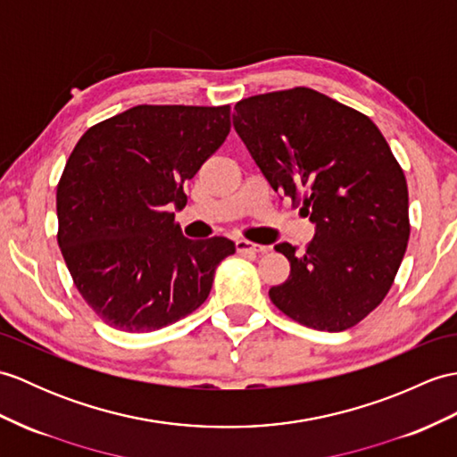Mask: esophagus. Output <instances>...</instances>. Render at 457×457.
<instances>
[{"instance_id": "1", "label": "esophagus", "mask_w": 457, "mask_h": 457, "mask_svg": "<svg viewBox=\"0 0 457 457\" xmlns=\"http://www.w3.org/2000/svg\"><path fill=\"white\" fill-rule=\"evenodd\" d=\"M236 249H237V253H241V254H259V253L267 251V247L257 245V243H251V241H247V239H237V241H236Z\"/></svg>"}]
</instances>
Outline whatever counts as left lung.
I'll return each mask as SVG.
<instances>
[{"instance_id":"8db88e82","label":"left lung","mask_w":457,"mask_h":457,"mask_svg":"<svg viewBox=\"0 0 457 457\" xmlns=\"http://www.w3.org/2000/svg\"><path fill=\"white\" fill-rule=\"evenodd\" d=\"M233 129L274 193L302 198L315 226L303 253L274 245L290 277L269 290L272 303L317 331L354 327L386 298L409 241L407 180L386 137L307 87L239 101Z\"/></svg>"}]
</instances>
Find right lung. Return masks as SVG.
<instances>
[{
	"mask_svg": "<svg viewBox=\"0 0 457 457\" xmlns=\"http://www.w3.org/2000/svg\"><path fill=\"white\" fill-rule=\"evenodd\" d=\"M229 129L228 104H137L95 124L73 147L56 193L58 245L107 325L150 333L206 302L236 243L187 239L172 210L185 208V180Z\"/></svg>",
	"mask_w": 457,
	"mask_h": 457,
	"instance_id": "1",
	"label": "right lung"
}]
</instances>
